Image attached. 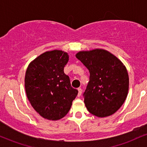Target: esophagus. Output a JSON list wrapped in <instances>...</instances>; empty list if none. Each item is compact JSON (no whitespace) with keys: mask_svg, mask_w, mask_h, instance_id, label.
Wrapping results in <instances>:
<instances>
[{"mask_svg":"<svg viewBox=\"0 0 147 147\" xmlns=\"http://www.w3.org/2000/svg\"><path fill=\"white\" fill-rule=\"evenodd\" d=\"M82 89L81 88H78V97H80L81 95H82Z\"/></svg>","mask_w":147,"mask_h":147,"instance_id":"obj_1","label":"esophagus"}]
</instances>
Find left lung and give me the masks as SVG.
<instances>
[{
	"label": "left lung",
	"mask_w": 147,
	"mask_h": 147,
	"mask_svg": "<svg viewBox=\"0 0 147 147\" xmlns=\"http://www.w3.org/2000/svg\"><path fill=\"white\" fill-rule=\"evenodd\" d=\"M76 57L90 72V81L84 93L88 111L99 117L114 114L128 95L129 79L125 65L103 49L80 51Z\"/></svg>",
	"instance_id": "obj_1"
}]
</instances>
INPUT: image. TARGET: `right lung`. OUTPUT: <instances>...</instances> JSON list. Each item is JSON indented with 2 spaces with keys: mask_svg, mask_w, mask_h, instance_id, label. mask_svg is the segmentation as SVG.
Segmentation results:
<instances>
[{
  "mask_svg": "<svg viewBox=\"0 0 147 147\" xmlns=\"http://www.w3.org/2000/svg\"><path fill=\"white\" fill-rule=\"evenodd\" d=\"M69 60L67 52L52 50L41 54L25 72L27 97L35 111L49 120L61 119L70 111L78 94L63 69Z\"/></svg>",
  "mask_w": 147,
  "mask_h": 147,
  "instance_id": "right-lung-1",
  "label": "right lung"
}]
</instances>
